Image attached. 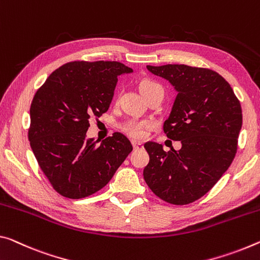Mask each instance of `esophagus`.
<instances>
[{
    "mask_svg": "<svg viewBox=\"0 0 260 260\" xmlns=\"http://www.w3.org/2000/svg\"><path fill=\"white\" fill-rule=\"evenodd\" d=\"M133 146H134L135 150L143 149V144L141 142H137V141H133Z\"/></svg>",
    "mask_w": 260,
    "mask_h": 260,
    "instance_id": "esophagus-1",
    "label": "esophagus"
}]
</instances>
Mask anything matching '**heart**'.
<instances>
[{
    "instance_id": "1",
    "label": "heart",
    "mask_w": 260,
    "mask_h": 260,
    "mask_svg": "<svg viewBox=\"0 0 260 260\" xmlns=\"http://www.w3.org/2000/svg\"><path fill=\"white\" fill-rule=\"evenodd\" d=\"M155 88H161L160 85L157 83L153 80L150 79H143L139 82V90L145 98L150 91H152ZM149 126V122L146 121H127L123 123L121 129L124 131L126 135H129L133 138H142L144 134H145V129Z\"/></svg>"
}]
</instances>
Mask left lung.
Segmentation results:
<instances>
[{
    "instance_id": "1",
    "label": "left lung",
    "mask_w": 260,
    "mask_h": 260,
    "mask_svg": "<svg viewBox=\"0 0 260 260\" xmlns=\"http://www.w3.org/2000/svg\"><path fill=\"white\" fill-rule=\"evenodd\" d=\"M146 67L178 91L164 133L182 146L165 152L161 144H144L150 155L144 180L164 201L188 205L208 193L233 162L243 121L241 103L213 70L178 63Z\"/></svg>"
}]
</instances>
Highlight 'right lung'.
<instances>
[{
    "label": "right lung",
    "instance_id": "add662e5",
    "mask_svg": "<svg viewBox=\"0 0 260 260\" xmlns=\"http://www.w3.org/2000/svg\"><path fill=\"white\" fill-rule=\"evenodd\" d=\"M131 72L118 61H71L52 72L36 91L27 137L43 173L62 197L96 193L133 151L119 133L100 145L86 135L89 119L109 109L118 75Z\"/></svg>",
    "mask_w": 260,
    "mask_h": 260
}]
</instances>
